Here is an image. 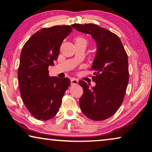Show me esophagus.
Listing matches in <instances>:
<instances>
[{
  "label": "esophagus",
  "mask_w": 152,
  "mask_h": 152,
  "mask_svg": "<svg viewBox=\"0 0 152 152\" xmlns=\"http://www.w3.org/2000/svg\"><path fill=\"white\" fill-rule=\"evenodd\" d=\"M78 84V80L76 79H72L71 80V84L72 85H76Z\"/></svg>",
  "instance_id": "obj_1"
}]
</instances>
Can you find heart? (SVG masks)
I'll return each instance as SVG.
<instances>
[{
	"label": "heart",
	"instance_id": "heart-1",
	"mask_svg": "<svg viewBox=\"0 0 152 152\" xmlns=\"http://www.w3.org/2000/svg\"><path fill=\"white\" fill-rule=\"evenodd\" d=\"M75 42H84V43H86V39L84 38H82V37H78L75 39Z\"/></svg>",
	"mask_w": 152,
	"mask_h": 152
}]
</instances>
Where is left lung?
Instances as JSON below:
<instances>
[{
	"label": "left lung",
	"mask_w": 152,
	"mask_h": 152,
	"mask_svg": "<svg viewBox=\"0 0 152 152\" xmlns=\"http://www.w3.org/2000/svg\"><path fill=\"white\" fill-rule=\"evenodd\" d=\"M75 29L91 34L97 43V53L91 68L95 86L90 88L80 81L84 94L80 109L89 119L101 121L115 113L124 100L129 82L128 57L119 37L93 23L72 25Z\"/></svg>",
	"instance_id": "8db88e82"
}]
</instances>
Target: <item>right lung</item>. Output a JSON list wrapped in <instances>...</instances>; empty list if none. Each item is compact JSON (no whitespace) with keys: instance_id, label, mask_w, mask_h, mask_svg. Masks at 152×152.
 Returning a JSON list of instances; mask_svg holds the SVG:
<instances>
[{"instance_id":"obj_1","label":"right lung","mask_w":152,"mask_h":152,"mask_svg":"<svg viewBox=\"0 0 152 152\" xmlns=\"http://www.w3.org/2000/svg\"><path fill=\"white\" fill-rule=\"evenodd\" d=\"M72 30L70 26L42 28L23 47L18 69L20 94L31 115L37 120L45 121L55 117L70 84L67 77L50 76L48 66L54 65L62 41Z\"/></svg>"}]
</instances>
